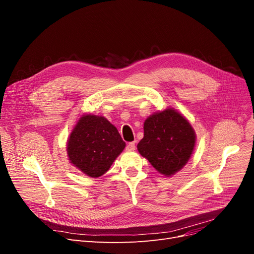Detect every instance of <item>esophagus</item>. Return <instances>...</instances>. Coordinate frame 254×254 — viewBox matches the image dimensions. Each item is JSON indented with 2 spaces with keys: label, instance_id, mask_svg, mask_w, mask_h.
<instances>
[{
  "label": "esophagus",
  "instance_id": "34e87169",
  "mask_svg": "<svg viewBox=\"0 0 254 254\" xmlns=\"http://www.w3.org/2000/svg\"><path fill=\"white\" fill-rule=\"evenodd\" d=\"M134 149H135V144H134V142H130V143L127 144V146H126V150H127V151H132V150H134Z\"/></svg>",
  "mask_w": 254,
  "mask_h": 254
}]
</instances>
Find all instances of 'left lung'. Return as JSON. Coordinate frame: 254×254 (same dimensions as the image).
<instances>
[{
	"instance_id": "1",
	"label": "left lung",
	"mask_w": 254,
	"mask_h": 254,
	"mask_svg": "<svg viewBox=\"0 0 254 254\" xmlns=\"http://www.w3.org/2000/svg\"><path fill=\"white\" fill-rule=\"evenodd\" d=\"M196 134L189 121L173 108L150 115L144 123V137L137 144L141 156L164 176H172L188 163Z\"/></svg>"
}]
</instances>
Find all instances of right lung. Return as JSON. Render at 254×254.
<instances>
[{"instance_id":"right-lung-1","label":"right lung","mask_w":254,"mask_h":254,"mask_svg":"<svg viewBox=\"0 0 254 254\" xmlns=\"http://www.w3.org/2000/svg\"><path fill=\"white\" fill-rule=\"evenodd\" d=\"M125 146L118 129L106 118L84 114L68 137L66 151L75 167L97 178L108 172Z\"/></svg>"}]
</instances>
